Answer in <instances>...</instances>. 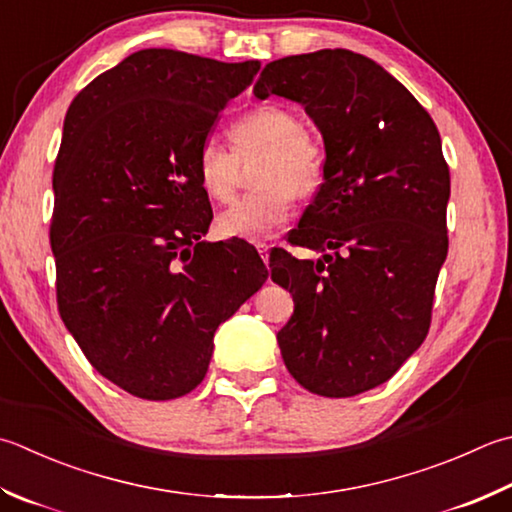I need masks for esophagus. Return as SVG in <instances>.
Wrapping results in <instances>:
<instances>
[{"label":"esophagus","mask_w":512,"mask_h":512,"mask_svg":"<svg viewBox=\"0 0 512 512\" xmlns=\"http://www.w3.org/2000/svg\"><path fill=\"white\" fill-rule=\"evenodd\" d=\"M270 248H273L270 244H257V253L262 255L264 262H268V253H270Z\"/></svg>","instance_id":"obj_1"}]
</instances>
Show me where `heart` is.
<instances>
[{
  "label": "heart",
  "mask_w": 512,
  "mask_h": 512,
  "mask_svg": "<svg viewBox=\"0 0 512 512\" xmlns=\"http://www.w3.org/2000/svg\"><path fill=\"white\" fill-rule=\"evenodd\" d=\"M233 150L217 139L199 148L197 173L206 193L217 202L233 199L239 179V159L262 153L257 173V193H250L217 217V230L224 237L244 242H264L286 224L293 208V193L310 195L322 182L324 155L293 110L282 106H257L248 110L230 128Z\"/></svg>",
  "instance_id": "1"
}]
</instances>
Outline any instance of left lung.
Listing matches in <instances>:
<instances>
[{
    "label": "left lung",
    "mask_w": 512,
    "mask_h": 512,
    "mask_svg": "<svg viewBox=\"0 0 512 512\" xmlns=\"http://www.w3.org/2000/svg\"><path fill=\"white\" fill-rule=\"evenodd\" d=\"M255 97L302 104L324 139V182L270 277L295 310L277 333L306 390L353 397L388 382L422 346L448 255L442 139L424 106L373 59L324 48L266 64Z\"/></svg>",
    "instance_id": "left-lung-1"
}]
</instances>
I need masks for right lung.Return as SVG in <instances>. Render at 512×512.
<instances>
[{
    "label": "right lung",
    "instance_id": "right-lung-1",
    "mask_svg": "<svg viewBox=\"0 0 512 512\" xmlns=\"http://www.w3.org/2000/svg\"><path fill=\"white\" fill-rule=\"evenodd\" d=\"M259 62L146 48L70 104L53 173L57 306L99 375L164 402L202 382L217 326L266 282L244 239L206 242L199 148Z\"/></svg>",
    "mask_w": 512,
    "mask_h": 512
}]
</instances>
